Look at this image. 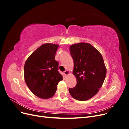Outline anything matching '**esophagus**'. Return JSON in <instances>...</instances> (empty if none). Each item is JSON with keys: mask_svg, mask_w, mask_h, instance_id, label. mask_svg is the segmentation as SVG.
<instances>
[{"mask_svg": "<svg viewBox=\"0 0 129 129\" xmlns=\"http://www.w3.org/2000/svg\"><path fill=\"white\" fill-rule=\"evenodd\" d=\"M64 74L65 75H69V74H70V72L68 71V70H67V71H66L64 72Z\"/></svg>", "mask_w": 129, "mask_h": 129, "instance_id": "1", "label": "esophagus"}]
</instances>
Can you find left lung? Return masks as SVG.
<instances>
[{"label":"left lung","mask_w":129,"mask_h":129,"mask_svg":"<svg viewBox=\"0 0 129 129\" xmlns=\"http://www.w3.org/2000/svg\"><path fill=\"white\" fill-rule=\"evenodd\" d=\"M74 60L73 73L76 85L69 88L70 94L78 101H87L95 96L102 86L107 74L103 57L98 50L88 43L81 42L70 46Z\"/></svg>","instance_id":"8db88e82"}]
</instances>
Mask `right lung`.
I'll use <instances>...</instances> for the list:
<instances>
[{
  "instance_id": "obj_1",
  "label": "right lung",
  "mask_w": 129,
  "mask_h": 129,
  "mask_svg": "<svg viewBox=\"0 0 129 129\" xmlns=\"http://www.w3.org/2000/svg\"><path fill=\"white\" fill-rule=\"evenodd\" d=\"M58 45L45 44L28 57L24 66V78L27 87L39 98L53 97L58 83L63 77L58 70L55 56Z\"/></svg>"
}]
</instances>
